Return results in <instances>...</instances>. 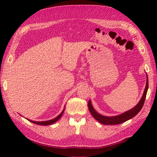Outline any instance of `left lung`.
<instances>
[{"label":"left lung","instance_id":"8db88e82","mask_svg":"<svg viewBox=\"0 0 157 157\" xmlns=\"http://www.w3.org/2000/svg\"><path fill=\"white\" fill-rule=\"evenodd\" d=\"M148 88V75H146V87L140 101H139V102L134 106V108L129 110V111H127L124 113H123L120 115L112 116V117H108V116H105L100 114V113H98L97 111H96V110L94 109V107H93L90 100L89 101L88 104L89 111L90 112L92 115L94 117V118L96 120H97L98 122L101 123L102 124H105V125L120 124V123H122L123 122L128 121V120L130 119L133 118L134 117H135L136 115H137L140 111L143 105H144V103L146 99V94H147Z\"/></svg>","mask_w":157,"mask_h":157}]
</instances>
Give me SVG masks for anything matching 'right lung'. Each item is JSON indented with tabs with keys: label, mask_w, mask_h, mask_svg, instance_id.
Listing matches in <instances>:
<instances>
[{
	"label": "right lung",
	"mask_w": 157,
	"mask_h": 157,
	"mask_svg": "<svg viewBox=\"0 0 157 157\" xmlns=\"http://www.w3.org/2000/svg\"><path fill=\"white\" fill-rule=\"evenodd\" d=\"M65 107H64V109H63V111L61 113H60V114L57 117H56L52 119H51V120H48V121H32V120H30V119H27L28 120V121H31V122L34 123H36V124H38V125H51V124H52V123H55L56 121H57L61 117V116L63 115V112H64V111H65Z\"/></svg>",
	"instance_id": "add662e5"
}]
</instances>
